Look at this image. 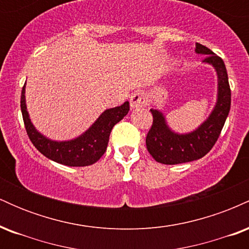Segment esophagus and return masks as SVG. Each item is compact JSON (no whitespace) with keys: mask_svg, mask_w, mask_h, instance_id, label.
Listing matches in <instances>:
<instances>
[{"mask_svg":"<svg viewBox=\"0 0 249 249\" xmlns=\"http://www.w3.org/2000/svg\"><path fill=\"white\" fill-rule=\"evenodd\" d=\"M146 103L147 97L144 91H136L130 97V107L132 108L144 107V105H146Z\"/></svg>","mask_w":249,"mask_h":249,"instance_id":"1","label":"esophagus"}]
</instances>
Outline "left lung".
Masks as SVG:
<instances>
[{"instance_id": "left-lung-1", "label": "left lung", "mask_w": 249, "mask_h": 249, "mask_svg": "<svg viewBox=\"0 0 249 249\" xmlns=\"http://www.w3.org/2000/svg\"><path fill=\"white\" fill-rule=\"evenodd\" d=\"M196 53L206 55L208 63L218 75V99L208 118L196 130L179 134L167 126L160 111L151 108L153 123L146 136V147L156 161L176 165L196 160L211 151L218 141L231 108V88L225 63L205 45L196 44Z\"/></svg>"}]
</instances>
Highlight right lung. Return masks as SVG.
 Masks as SVG:
<instances>
[{
	"label": "right lung",
	"instance_id": "obj_1",
	"mask_svg": "<svg viewBox=\"0 0 249 249\" xmlns=\"http://www.w3.org/2000/svg\"><path fill=\"white\" fill-rule=\"evenodd\" d=\"M24 93L25 84L22 89L21 111L28 137L43 156L67 166H89L99 160L107 151L112 127L130 110L128 102H125L121 107L107 108L82 136L72 141L55 142L39 133L33 125L27 111Z\"/></svg>",
	"mask_w": 249,
	"mask_h": 249
}]
</instances>
